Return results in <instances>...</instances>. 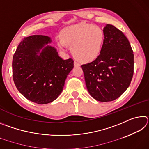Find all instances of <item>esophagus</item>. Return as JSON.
<instances>
[{
  "mask_svg": "<svg viewBox=\"0 0 149 149\" xmlns=\"http://www.w3.org/2000/svg\"><path fill=\"white\" fill-rule=\"evenodd\" d=\"M74 64L75 66H79V65H80L79 63H78V62H76V61H74Z\"/></svg>",
  "mask_w": 149,
  "mask_h": 149,
  "instance_id": "obj_1",
  "label": "esophagus"
}]
</instances>
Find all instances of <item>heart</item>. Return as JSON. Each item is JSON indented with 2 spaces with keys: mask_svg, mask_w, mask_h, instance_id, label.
Wrapping results in <instances>:
<instances>
[{
  "mask_svg": "<svg viewBox=\"0 0 149 149\" xmlns=\"http://www.w3.org/2000/svg\"><path fill=\"white\" fill-rule=\"evenodd\" d=\"M58 44L61 49L65 45L71 46L75 58L83 62H89L99 56L104 41L101 27L85 22L65 27L60 34Z\"/></svg>",
  "mask_w": 149,
  "mask_h": 149,
  "instance_id": "1",
  "label": "heart"
}]
</instances>
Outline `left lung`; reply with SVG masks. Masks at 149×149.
Masks as SVG:
<instances>
[{"mask_svg":"<svg viewBox=\"0 0 149 149\" xmlns=\"http://www.w3.org/2000/svg\"><path fill=\"white\" fill-rule=\"evenodd\" d=\"M104 41L94 61L81 65L89 94L95 100L109 102L120 97L130 86L134 55L127 37L114 26L103 29Z\"/></svg>","mask_w":149,"mask_h":149,"instance_id":"left-lung-1","label":"left lung"}]
</instances>
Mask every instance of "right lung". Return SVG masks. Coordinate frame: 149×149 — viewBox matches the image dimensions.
Listing matches in <instances>:
<instances>
[{"label":"right lung","instance_id":"right-lung-1","mask_svg":"<svg viewBox=\"0 0 149 149\" xmlns=\"http://www.w3.org/2000/svg\"><path fill=\"white\" fill-rule=\"evenodd\" d=\"M51 41L45 35L25 37L12 60V76L17 90L27 99L39 104L57 99L74 68L73 59L60 58L56 49L48 45Z\"/></svg>","mask_w":149,"mask_h":149}]
</instances>
